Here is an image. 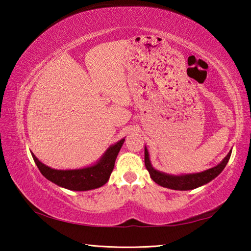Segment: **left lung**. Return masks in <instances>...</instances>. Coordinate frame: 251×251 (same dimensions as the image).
Segmentation results:
<instances>
[{
  "mask_svg": "<svg viewBox=\"0 0 251 251\" xmlns=\"http://www.w3.org/2000/svg\"><path fill=\"white\" fill-rule=\"evenodd\" d=\"M230 155L231 151L228 152V155L225 157L224 160L219 165L210 169H207L205 172L197 174H188V175L174 176L168 175V174L165 173H160L152 168L150 160V156H148L147 148L145 147V166L148 173H150L151 179L159 186L175 190H190L197 188L199 186L205 185L207 182L211 181L214 178L217 177L219 174L224 171V168L226 167L228 160L230 158Z\"/></svg>",
  "mask_w": 251,
  "mask_h": 251,
  "instance_id": "left-lung-1",
  "label": "left lung"
}]
</instances>
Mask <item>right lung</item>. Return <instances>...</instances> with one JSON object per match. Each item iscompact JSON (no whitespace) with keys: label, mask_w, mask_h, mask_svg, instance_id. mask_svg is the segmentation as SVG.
Returning <instances> with one entry per match:
<instances>
[{"label":"right lung","mask_w":251,"mask_h":251,"mask_svg":"<svg viewBox=\"0 0 251 251\" xmlns=\"http://www.w3.org/2000/svg\"><path fill=\"white\" fill-rule=\"evenodd\" d=\"M124 141L125 138H123L115 145L109 147L100 160L94 166L82 169H73V171H57V169L50 168L43 163H41L35 155L32 154V156L36 166L39 167L42 175L46 179L50 180L58 186L64 187L66 189L84 192V190L99 188V187H101L107 182L110 174L114 169L116 157L121 151L123 144H124Z\"/></svg>","instance_id":"obj_1"}]
</instances>
